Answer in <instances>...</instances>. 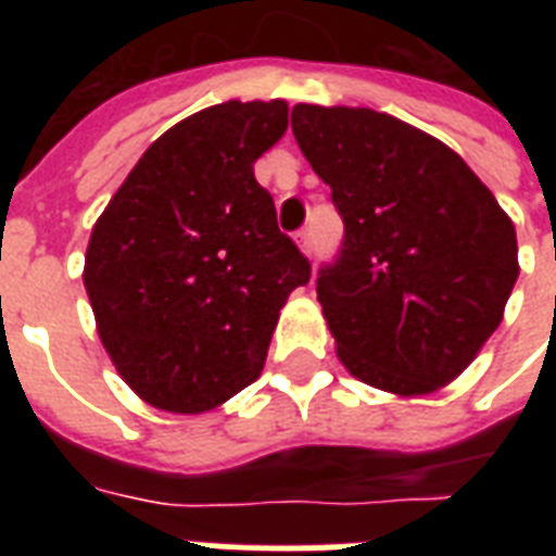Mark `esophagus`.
I'll use <instances>...</instances> for the list:
<instances>
[{"mask_svg": "<svg viewBox=\"0 0 556 556\" xmlns=\"http://www.w3.org/2000/svg\"><path fill=\"white\" fill-rule=\"evenodd\" d=\"M296 244H300V251L308 256V253H312V233H308V230H300V233H296Z\"/></svg>", "mask_w": 556, "mask_h": 556, "instance_id": "34e87169", "label": "esophagus"}]
</instances>
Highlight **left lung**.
<instances>
[{
    "instance_id": "1",
    "label": "left lung",
    "mask_w": 556,
    "mask_h": 556,
    "mask_svg": "<svg viewBox=\"0 0 556 556\" xmlns=\"http://www.w3.org/2000/svg\"><path fill=\"white\" fill-rule=\"evenodd\" d=\"M291 129L346 225L317 279L340 364L401 397L447 387L519 277L510 216L458 152L387 112L296 103Z\"/></svg>"
}]
</instances>
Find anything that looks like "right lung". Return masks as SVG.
I'll return each mask as SVG.
<instances>
[{"label": "right lung", "mask_w": 556, "mask_h": 556, "mask_svg": "<svg viewBox=\"0 0 556 556\" xmlns=\"http://www.w3.org/2000/svg\"><path fill=\"white\" fill-rule=\"evenodd\" d=\"M286 129V100L201 109L143 152L91 227L83 286L100 343L155 409L207 413L260 378L279 308L312 277L253 176Z\"/></svg>", "instance_id": "add662e5"}]
</instances>
